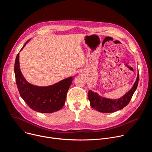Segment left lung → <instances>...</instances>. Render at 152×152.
<instances>
[{"instance_id": "obj_1", "label": "left lung", "mask_w": 152, "mask_h": 152, "mask_svg": "<svg viewBox=\"0 0 152 152\" xmlns=\"http://www.w3.org/2000/svg\"><path fill=\"white\" fill-rule=\"evenodd\" d=\"M139 74L132 89L128 91L124 96L118 99H109L100 97L97 93L90 90L88 92V99L90 105L93 109L104 113H110L120 110L127 106L131 101L138 84Z\"/></svg>"}]
</instances>
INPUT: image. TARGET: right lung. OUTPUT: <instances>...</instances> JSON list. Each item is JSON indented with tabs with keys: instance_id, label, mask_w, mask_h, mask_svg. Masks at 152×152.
<instances>
[{
	"instance_id": "right-lung-1",
	"label": "right lung",
	"mask_w": 152,
	"mask_h": 152,
	"mask_svg": "<svg viewBox=\"0 0 152 152\" xmlns=\"http://www.w3.org/2000/svg\"><path fill=\"white\" fill-rule=\"evenodd\" d=\"M29 41L28 40L23 48ZM14 73L17 88L21 97L31 109L41 113H52L63 107L73 77L65 79L53 85L40 87L28 83L21 73L19 65V53L16 56Z\"/></svg>"
}]
</instances>
